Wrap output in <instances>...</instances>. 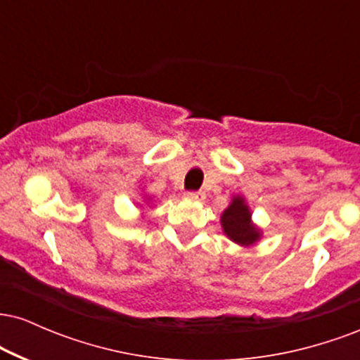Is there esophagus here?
Listing matches in <instances>:
<instances>
[{"label": "esophagus", "instance_id": "1", "mask_svg": "<svg viewBox=\"0 0 360 360\" xmlns=\"http://www.w3.org/2000/svg\"><path fill=\"white\" fill-rule=\"evenodd\" d=\"M184 198L186 200H191V201H201V200H205V194L201 191H188V193H184Z\"/></svg>", "mask_w": 360, "mask_h": 360}]
</instances>
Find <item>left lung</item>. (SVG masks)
I'll list each match as a JSON object with an SVG mask.
<instances>
[{
	"label": "left lung",
	"mask_w": 360,
	"mask_h": 360,
	"mask_svg": "<svg viewBox=\"0 0 360 360\" xmlns=\"http://www.w3.org/2000/svg\"><path fill=\"white\" fill-rule=\"evenodd\" d=\"M221 230L238 247L249 249L262 238V229L252 220L250 206L242 194H233L232 201L221 212Z\"/></svg>",
	"instance_id": "1"
}]
</instances>
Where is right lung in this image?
Here are the masks:
<instances>
[{"mask_svg":"<svg viewBox=\"0 0 360 360\" xmlns=\"http://www.w3.org/2000/svg\"><path fill=\"white\" fill-rule=\"evenodd\" d=\"M142 191H143V189H142ZM150 201H152V196H148V194H143V196H142V203H139V206L142 210H146L147 206H150Z\"/></svg>","mask_w":360,"mask_h":360,"instance_id":"1","label":"right lung"}]
</instances>
